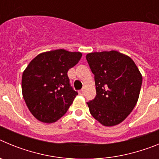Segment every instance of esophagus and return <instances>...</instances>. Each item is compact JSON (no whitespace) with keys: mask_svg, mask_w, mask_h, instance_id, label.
<instances>
[{"mask_svg":"<svg viewBox=\"0 0 159 159\" xmlns=\"http://www.w3.org/2000/svg\"><path fill=\"white\" fill-rule=\"evenodd\" d=\"M84 89H82V90H80V92H79V93H80V95H84Z\"/></svg>","mask_w":159,"mask_h":159,"instance_id":"esophagus-1","label":"esophagus"}]
</instances>
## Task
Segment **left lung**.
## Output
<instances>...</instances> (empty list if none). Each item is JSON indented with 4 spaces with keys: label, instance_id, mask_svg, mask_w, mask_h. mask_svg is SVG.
<instances>
[{
    "label": "left lung",
    "instance_id": "1",
    "mask_svg": "<svg viewBox=\"0 0 159 159\" xmlns=\"http://www.w3.org/2000/svg\"><path fill=\"white\" fill-rule=\"evenodd\" d=\"M96 95L87 102L90 113L106 127L119 124L130 115L139 96L143 76L130 57L117 51L88 53Z\"/></svg>",
    "mask_w": 159,
    "mask_h": 159
}]
</instances>
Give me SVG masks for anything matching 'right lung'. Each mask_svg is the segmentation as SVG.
<instances>
[{
  "instance_id": "obj_1",
  "label": "right lung",
  "mask_w": 159,
  "mask_h": 159,
  "mask_svg": "<svg viewBox=\"0 0 159 159\" xmlns=\"http://www.w3.org/2000/svg\"><path fill=\"white\" fill-rule=\"evenodd\" d=\"M81 52L64 49L43 52L29 64L22 75V94L32 116L46 123L64 116L78 92L70 85L67 71L78 64Z\"/></svg>"
}]
</instances>
